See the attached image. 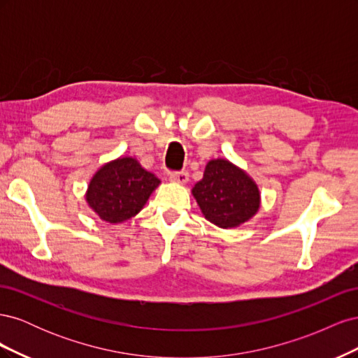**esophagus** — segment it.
<instances>
[{"label": "esophagus", "mask_w": 358, "mask_h": 358, "mask_svg": "<svg viewBox=\"0 0 358 358\" xmlns=\"http://www.w3.org/2000/svg\"><path fill=\"white\" fill-rule=\"evenodd\" d=\"M170 180L175 183H180V185H185V183L189 180V175L188 171H176V173H171Z\"/></svg>", "instance_id": "esophagus-1"}]
</instances>
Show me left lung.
<instances>
[{
	"label": "left lung",
	"mask_w": 358,
	"mask_h": 358,
	"mask_svg": "<svg viewBox=\"0 0 358 358\" xmlns=\"http://www.w3.org/2000/svg\"><path fill=\"white\" fill-rule=\"evenodd\" d=\"M191 194L203 216L220 229H237L257 215L262 192L248 173L225 158L206 164L203 179Z\"/></svg>",
	"instance_id": "obj_1"
}]
</instances>
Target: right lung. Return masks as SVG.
<instances>
[{"mask_svg":"<svg viewBox=\"0 0 358 358\" xmlns=\"http://www.w3.org/2000/svg\"><path fill=\"white\" fill-rule=\"evenodd\" d=\"M159 183L134 157H119L94 173L85 200L104 222L121 224L145 208Z\"/></svg>","mask_w":358,"mask_h":358,"instance_id":"add662e5","label":"right lung"}]
</instances>
